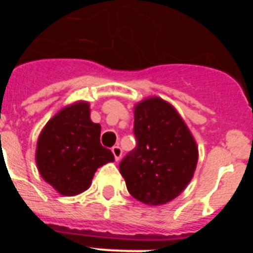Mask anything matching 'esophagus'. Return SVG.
Here are the masks:
<instances>
[{
  "instance_id": "1",
  "label": "esophagus",
  "mask_w": 253,
  "mask_h": 253,
  "mask_svg": "<svg viewBox=\"0 0 253 253\" xmlns=\"http://www.w3.org/2000/svg\"><path fill=\"white\" fill-rule=\"evenodd\" d=\"M111 152H113L114 157H115V161H120V158H122V148H120L119 146H114L113 148H111Z\"/></svg>"
}]
</instances>
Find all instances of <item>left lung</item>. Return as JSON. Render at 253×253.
I'll return each instance as SVG.
<instances>
[{
    "label": "left lung",
    "instance_id": "obj_1",
    "mask_svg": "<svg viewBox=\"0 0 253 253\" xmlns=\"http://www.w3.org/2000/svg\"><path fill=\"white\" fill-rule=\"evenodd\" d=\"M137 147L120 162V173L133 198L163 205L177 198L196 169L198 144L175 107L157 96L134 106Z\"/></svg>",
    "mask_w": 253,
    "mask_h": 253
}]
</instances>
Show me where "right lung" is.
<instances>
[{"label": "right lung", "mask_w": 253, "mask_h": 253, "mask_svg": "<svg viewBox=\"0 0 253 253\" xmlns=\"http://www.w3.org/2000/svg\"><path fill=\"white\" fill-rule=\"evenodd\" d=\"M100 133L101 125L90 118V104L82 100L60 109L40 131L38 171L60 195L86 191L97 169L114 162L110 149L100 143Z\"/></svg>", "instance_id": "add662e5"}]
</instances>
